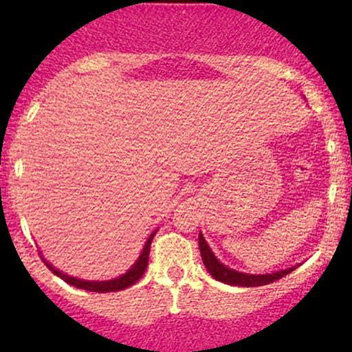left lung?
Here are the masks:
<instances>
[{"instance_id": "left-lung-1", "label": "left lung", "mask_w": 352, "mask_h": 352, "mask_svg": "<svg viewBox=\"0 0 352 352\" xmlns=\"http://www.w3.org/2000/svg\"><path fill=\"white\" fill-rule=\"evenodd\" d=\"M199 248L201 253V259H204V264L211 276H213L216 280L228 283V285H239V287H261L267 285V283H272L282 278L287 274L295 271L296 266H292L288 269H283V271L272 272V274H261V276H254V274H243L239 271H234V269H229L224 266L223 263L218 261V258L214 256V253L211 252V248L206 243V240L201 232L199 234Z\"/></svg>"}]
</instances>
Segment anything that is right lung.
Returning <instances> with one entry per match:
<instances>
[{"instance_id":"add662e5","label":"right lung","mask_w":352,"mask_h":352,"mask_svg":"<svg viewBox=\"0 0 352 352\" xmlns=\"http://www.w3.org/2000/svg\"><path fill=\"white\" fill-rule=\"evenodd\" d=\"M157 230L155 232H152L148 235L146 245H144L142 248V253L139 254L138 261L133 264L131 267H129V271H126L123 274V276H120L117 278H112V280H100V282H91V280H81V278H76V277H70L67 276V274L60 272L59 269H56L52 264H50L46 261V259H43L45 264L47 267H50V271H52V274H56L57 277H60L62 280H65L67 283H70V285H74L76 288H81V290H88V292H98V293H109V292H120V290H124V288L131 287L133 283H136L139 278L142 277V274L146 272L147 269V263H148V253H151V245H152V240L155 237Z\"/></svg>"}]
</instances>
